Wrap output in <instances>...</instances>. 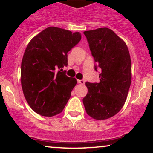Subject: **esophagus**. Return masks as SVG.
Instances as JSON below:
<instances>
[{"label": "esophagus", "mask_w": 153, "mask_h": 153, "mask_svg": "<svg viewBox=\"0 0 153 153\" xmlns=\"http://www.w3.org/2000/svg\"><path fill=\"white\" fill-rule=\"evenodd\" d=\"M78 83L83 85V84H85V80H78Z\"/></svg>", "instance_id": "1"}]
</instances>
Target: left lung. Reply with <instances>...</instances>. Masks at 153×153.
I'll use <instances>...</instances> for the list:
<instances>
[{"label":"left lung","instance_id":"1","mask_svg":"<svg viewBox=\"0 0 153 153\" xmlns=\"http://www.w3.org/2000/svg\"><path fill=\"white\" fill-rule=\"evenodd\" d=\"M89 47L101 68L100 81L86 82L88 94L82 102L86 113L96 120L117 114L127 99L131 85V63L128 47L119 36L108 28L85 31Z\"/></svg>","mask_w":153,"mask_h":153}]
</instances>
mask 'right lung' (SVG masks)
<instances>
[{"instance_id": "right-lung-1", "label": "right lung", "mask_w": 153, "mask_h": 153, "mask_svg": "<svg viewBox=\"0 0 153 153\" xmlns=\"http://www.w3.org/2000/svg\"><path fill=\"white\" fill-rule=\"evenodd\" d=\"M80 39V32L50 26L28 44L21 66V82L24 97L36 113L53 117L64 109L77 80L61 71L68 65V52Z\"/></svg>"}]
</instances>
